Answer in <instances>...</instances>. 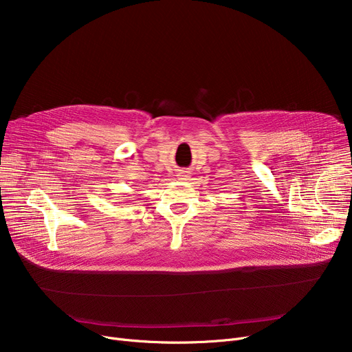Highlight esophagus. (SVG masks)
<instances>
[{"instance_id": "34e87169", "label": "esophagus", "mask_w": 352, "mask_h": 352, "mask_svg": "<svg viewBox=\"0 0 352 352\" xmlns=\"http://www.w3.org/2000/svg\"><path fill=\"white\" fill-rule=\"evenodd\" d=\"M178 178H179L181 181H188V179H190V175H188L186 171H182V173L178 174Z\"/></svg>"}]
</instances>
